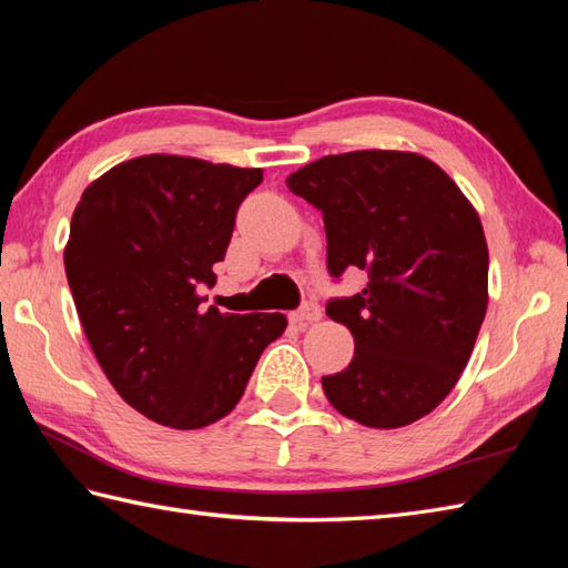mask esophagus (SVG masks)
I'll use <instances>...</instances> for the list:
<instances>
[{
  "label": "esophagus",
  "mask_w": 568,
  "mask_h": 568,
  "mask_svg": "<svg viewBox=\"0 0 568 568\" xmlns=\"http://www.w3.org/2000/svg\"><path fill=\"white\" fill-rule=\"evenodd\" d=\"M322 320V307L317 303H305L297 312H293V322L300 324V327H307L312 322Z\"/></svg>",
  "instance_id": "34e87169"
}]
</instances>
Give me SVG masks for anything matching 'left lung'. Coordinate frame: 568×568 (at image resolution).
Returning a JSON list of instances; mask_svg holds the SVG:
<instances>
[{"mask_svg":"<svg viewBox=\"0 0 568 568\" xmlns=\"http://www.w3.org/2000/svg\"><path fill=\"white\" fill-rule=\"evenodd\" d=\"M322 210L332 275L368 273L327 315L354 358L322 378L327 400L376 429L407 427L452 393L488 307V244L474 204L427 155L348 151L287 175Z\"/></svg>","mask_w":568,"mask_h":568,"instance_id":"left-lung-1","label":"left lung"}]
</instances>
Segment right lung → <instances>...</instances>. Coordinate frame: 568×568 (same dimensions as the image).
Returning <instances> with one entry per match:
<instances>
[{
    "mask_svg": "<svg viewBox=\"0 0 568 568\" xmlns=\"http://www.w3.org/2000/svg\"><path fill=\"white\" fill-rule=\"evenodd\" d=\"M261 168L151 153L84 187L63 251L92 354L124 400L159 425L202 429L232 413L281 312L229 315L202 285L226 253Z\"/></svg>",
    "mask_w": 568,
    "mask_h": 568,
    "instance_id": "1",
    "label": "right lung"
}]
</instances>
